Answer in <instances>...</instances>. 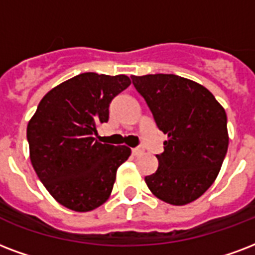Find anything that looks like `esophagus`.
Segmentation results:
<instances>
[{"label":"esophagus","instance_id":"esophagus-1","mask_svg":"<svg viewBox=\"0 0 255 255\" xmlns=\"http://www.w3.org/2000/svg\"><path fill=\"white\" fill-rule=\"evenodd\" d=\"M132 153L135 155V156H139L141 153H144V148L143 147H136V148H132Z\"/></svg>","mask_w":255,"mask_h":255}]
</instances>
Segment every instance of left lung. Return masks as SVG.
Instances as JSON below:
<instances>
[{
	"label": "left lung",
	"mask_w": 255,
	"mask_h": 255,
	"mask_svg": "<svg viewBox=\"0 0 255 255\" xmlns=\"http://www.w3.org/2000/svg\"><path fill=\"white\" fill-rule=\"evenodd\" d=\"M164 135L149 191L174 206L191 203L217 179L229 147L227 116L209 89L176 75L131 76Z\"/></svg>",
	"instance_id": "8db88e82"
}]
</instances>
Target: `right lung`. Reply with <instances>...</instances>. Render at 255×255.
Masks as SVG:
<instances>
[{
	"label": "right lung",
	"instance_id": "add662e5",
	"mask_svg": "<svg viewBox=\"0 0 255 255\" xmlns=\"http://www.w3.org/2000/svg\"><path fill=\"white\" fill-rule=\"evenodd\" d=\"M131 84L126 75L85 72L50 89L29 120V156L50 195L85 213L106 203L116 171L131 155L127 145L103 144L96 127L108 122L112 99Z\"/></svg>",
	"mask_w": 255,
	"mask_h": 255
}]
</instances>
